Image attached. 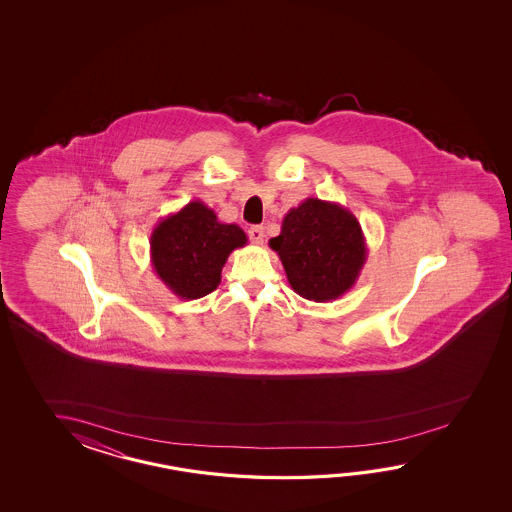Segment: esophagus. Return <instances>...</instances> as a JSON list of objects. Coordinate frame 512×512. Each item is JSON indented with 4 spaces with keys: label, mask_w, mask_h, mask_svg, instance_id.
I'll list each match as a JSON object with an SVG mask.
<instances>
[{
    "label": "esophagus",
    "mask_w": 512,
    "mask_h": 512,
    "mask_svg": "<svg viewBox=\"0 0 512 512\" xmlns=\"http://www.w3.org/2000/svg\"><path fill=\"white\" fill-rule=\"evenodd\" d=\"M249 238H251L254 245H263V238H265L263 227H251L249 229Z\"/></svg>",
    "instance_id": "1"
}]
</instances>
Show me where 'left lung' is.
I'll use <instances>...</instances> for the list:
<instances>
[{"mask_svg":"<svg viewBox=\"0 0 512 512\" xmlns=\"http://www.w3.org/2000/svg\"><path fill=\"white\" fill-rule=\"evenodd\" d=\"M269 247L282 260L287 282L313 302H331L353 289L368 260L366 238L348 208L307 197L282 221Z\"/></svg>","mask_w":512,"mask_h":512,"instance_id":"obj_1","label":"left lung"}]
</instances>
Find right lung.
Here are the masks:
<instances>
[{"instance_id": "right-lung-1", "label": "right lung", "mask_w": 512, "mask_h": 512, "mask_svg": "<svg viewBox=\"0 0 512 512\" xmlns=\"http://www.w3.org/2000/svg\"><path fill=\"white\" fill-rule=\"evenodd\" d=\"M247 241L236 223H221L212 208L196 199L155 225L153 271L175 296L197 300L218 289L230 252Z\"/></svg>"}]
</instances>
